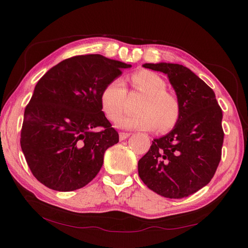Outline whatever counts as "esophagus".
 Instances as JSON below:
<instances>
[{"label":"esophagus","mask_w":248,"mask_h":248,"mask_svg":"<svg viewBox=\"0 0 248 248\" xmlns=\"http://www.w3.org/2000/svg\"><path fill=\"white\" fill-rule=\"evenodd\" d=\"M130 136V133H124V132H121V133H119V140H127L128 138Z\"/></svg>","instance_id":"1"}]
</instances>
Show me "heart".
<instances>
[{"instance_id":"heart-1","label":"heart","mask_w":248,"mask_h":248,"mask_svg":"<svg viewBox=\"0 0 248 248\" xmlns=\"http://www.w3.org/2000/svg\"><path fill=\"white\" fill-rule=\"evenodd\" d=\"M131 81L135 89L146 94L139 108L140 114L127 116L117 123V127L128 130L160 131L171 129L180 117V103L173 94L166 92V82L151 71L134 73ZM102 108L108 117L117 120L124 114L127 104V87L121 78L108 83L101 94Z\"/></svg>"}]
</instances>
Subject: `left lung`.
<instances>
[{
  "label": "left lung",
  "mask_w": 248,
  "mask_h": 248,
  "mask_svg": "<svg viewBox=\"0 0 248 248\" xmlns=\"http://www.w3.org/2000/svg\"><path fill=\"white\" fill-rule=\"evenodd\" d=\"M143 67L167 76L181 110L170 132L152 140L139 161L140 178L161 196H189L217 171L224 140L222 108L212 88L183 65L146 62Z\"/></svg>",
  "instance_id": "left-lung-1"
}]
</instances>
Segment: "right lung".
Segmentation results:
<instances>
[{"label":"right lung","mask_w":248,"mask_h":248,"mask_svg":"<svg viewBox=\"0 0 248 248\" xmlns=\"http://www.w3.org/2000/svg\"><path fill=\"white\" fill-rule=\"evenodd\" d=\"M132 66L100 54L78 55L52 67L36 84L24 110L21 149L34 177L70 192L91 182L104 152L118 143L102 110L101 94ZM102 126V131H96Z\"/></svg>","instance_id":"add662e5"}]
</instances>
